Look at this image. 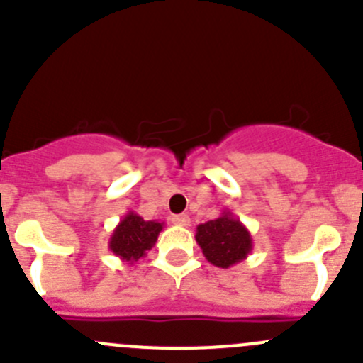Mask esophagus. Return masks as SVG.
Wrapping results in <instances>:
<instances>
[{"label": "esophagus", "mask_w": 363, "mask_h": 363, "mask_svg": "<svg viewBox=\"0 0 363 363\" xmlns=\"http://www.w3.org/2000/svg\"><path fill=\"white\" fill-rule=\"evenodd\" d=\"M171 220L176 224V226H189V224H191V217H189L187 213H179V216H172Z\"/></svg>", "instance_id": "esophagus-1"}]
</instances>
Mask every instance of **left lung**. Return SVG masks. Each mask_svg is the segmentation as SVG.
Listing matches in <instances>:
<instances>
[{
	"instance_id": "8db88e82",
	"label": "left lung",
	"mask_w": 363,
	"mask_h": 363,
	"mask_svg": "<svg viewBox=\"0 0 363 363\" xmlns=\"http://www.w3.org/2000/svg\"><path fill=\"white\" fill-rule=\"evenodd\" d=\"M196 242L206 260L220 269L246 260L253 251L250 230L228 208H224L217 219L206 220L196 228Z\"/></svg>"
}]
</instances>
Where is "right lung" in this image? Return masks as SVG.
I'll use <instances>...</instances> for the list:
<instances>
[{
	"label": "right lung",
	"instance_id": "right-lung-1",
	"mask_svg": "<svg viewBox=\"0 0 363 363\" xmlns=\"http://www.w3.org/2000/svg\"><path fill=\"white\" fill-rule=\"evenodd\" d=\"M164 223L144 220L139 213L128 212L113 228L108 240V250L126 264H137L155 246Z\"/></svg>",
	"mask_w": 363,
	"mask_h": 363
}]
</instances>
